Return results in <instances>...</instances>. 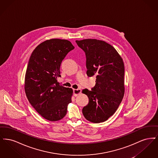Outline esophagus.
Returning <instances> with one entry per match:
<instances>
[{
  "mask_svg": "<svg viewBox=\"0 0 158 158\" xmlns=\"http://www.w3.org/2000/svg\"><path fill=\"white\" fill-rule=\"evenodd\" d=\"M81 89H76L73 90V95L75 97H77L78 95H79L81 93Z\"/></svg>",
  "mask_w": 158,
  "mask_h": 158,
  "instance_id": "obj_1",
  "label": "esophagus"
}]
</instances>
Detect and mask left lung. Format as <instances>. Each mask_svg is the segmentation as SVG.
Listing matches in <instances>:
<instances>
[{
    "instance_id": "1",
    "label": "left lung",
    "mask_w": 158,
    "mask_h": 158,
    "mask_svg": "<svg viewBox=\"0 0 158 158\" xmlns=\"http://www.w3.org/2000/svg\"><path fill=\"white\" fill-rule=\"evenodd\" d=\"M86 57V74L96 76L92 90L83 94L89 98L82 113L87 120L99 123L107 120L117 111L124 95V64L113 46L97 39L76 40Z\"/></svg>"
}]
</instances>
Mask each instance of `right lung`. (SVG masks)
<instances>
[{
  "mask_svg": "<svg viewBox=\"0 0 158 158\" xmlns=\"http://www.w3.org/2000/svg\"><path fill=\"white\" fill-rule=\"evenodd\" d=\"M75 47L67 40L53 38L38 45L31 55L25 76L26 96L47 120L62 119L72 102L73 89L57 82L62 60Z\"/></svg>",
  "mask_w": 158,
  "mask_h": 158,
  "instance_id": "right-lung-1",
  "label": "right lung"
}]
</instances>
